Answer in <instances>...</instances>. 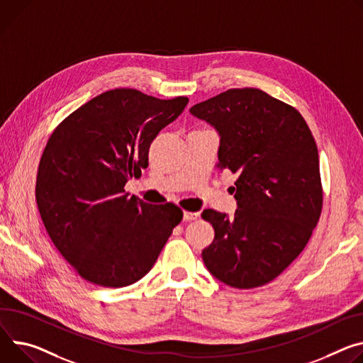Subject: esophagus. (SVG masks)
Masks as SVG:
<instances>
[{"instance_id":"34e87169","label":"esophagus","mask_w":363,"mask_h":363,"mask_svg":"<svg viewBox=\"0 0 363 363\" xmlns=\"http://www.w3.org/2000/svg\"><path fill=\"white\" fill-rule=\"evenodd\" d=\"M200 213H192V211H184V220H199Z\"/></svg>"}]
</instances>
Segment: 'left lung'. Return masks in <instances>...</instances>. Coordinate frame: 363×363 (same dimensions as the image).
I'll return each mask as SVG.
<instances>
[{
	"mask_svg": "<svg viewBox=\"0 0 363 363\" xmlns=\"http://www.w3.org/2000/svg\"><path fill=\"white\" fill-rule=\"evenodd\" d=\"M220 135L218 168L236 175L233 218L216 210L207 269L239 289L279 277L307 246L323 207L318 150L303 116L257 88H233L191 107Z\"/></svg>",
	"mask_w": 363,
	"mask_h": 363,
	"instance_id": "left-lung-1",
	"label": "left lung"
}]
</instances>
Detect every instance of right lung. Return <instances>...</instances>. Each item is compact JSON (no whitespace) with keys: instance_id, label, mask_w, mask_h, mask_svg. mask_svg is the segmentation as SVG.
Segmentation results:
<instances>
[{"instance_id":"add662e5","label":"right lung","mask_w":363,"mask_h":363,"mask_svg":"<svg viewBox=\"0 0 363 363\" xmlns=\"http://www.w3.org/2000/svg\"><path fill=\"white\" fill-rule=\"evenodd\" d=\"M188 104L133 88L96 95L65 118L48 140L38 181L40 217L60 255L88 282L121 288L138 282L182 220L172 204L128 196L124 185L149 164L159 131Z\"/></svg>"}]
</instances>
